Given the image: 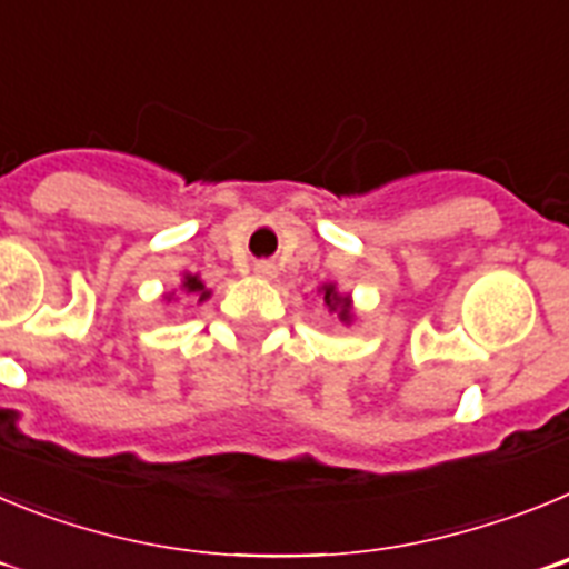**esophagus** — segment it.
<instances>
[{
    "instance_id": "obj_1",
    "label": "esophagus",
    "mask_w": 569,
    "mask_h": 569,
    "mask_svg": "<svg viewBox=\"0 0 569 569\" xmlns=\"http://www.w3.org/2000/svg\"><path fill=\"white\" fill-rule=\"evenodd\" d=\"M253 273L261 276V279H270V276H276V268L270 264V261H256Z\"/></svg>"
}]
</instances>
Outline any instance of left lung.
I'll list each match as a JSON object with an SVG mask.
<instances>
[{
  "label": "left lung",
  "mask_w": 569,
  "mask_h": 569,
  "mask_svg": "<svg viewBox=\"0 0 569 569\" xmlns=\"http://www.w3.org/2000/svg\"><path fill=\"white\" fill-rule=\"evenodd\" d=\"M319 299H321V305L328 308V313L339 316L341 325H353V321H356L353 296L341 293V290L336 288V281H325V284H321Z\"/></svg>",
  "instance_id": "obj_1"
}]
</instances>
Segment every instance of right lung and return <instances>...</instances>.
Returning a JSON list of instances; mask_svg holds the SVG:
<instances>
[{"mask_svg":"<svg viewBox=\"0 0 569 569\" xmlns=\"http://www.w3.org/2000/svg\"><path fill=\"white\" fill-rule=\"evenodd\" d=\"M179 293L193 296V299L199 301V305L210 299V288H208V284H204V279L199 273H182V281H179ZM164 299L176 301V290H173V293H164Z\"/></svg>","mask_w":569,"mask_h":569,"instance_id":"obj_1","label":"right lung"}]
</instances>
